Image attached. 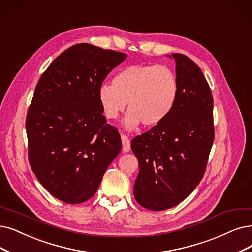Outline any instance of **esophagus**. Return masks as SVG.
<instances>
[{
    "instance_id": "esophagus-1",
    "label": "esophagus",
    "mask_w": 252,
    "mask_h": 252,
    "mask_svg": "<svg viewBox=\"0 0 252 252\" xmlns=\"http://www.w3.org/2000/svg\"><path fill=\"white\" fill-rule=\"evenodd\" d=\"M121 139H122V144H123V152H129L130 151V140H129V138L126 136V135H124V134H122L121 135Z\"/></svg>"
}]
</instances>
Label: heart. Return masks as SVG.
I'll list each match as a JSON object with an SVG mask.
<instances>
[{
	"mask_svg": "<svg viewBox=\"0 0 252 252\" xmlns=\"http://www.w3.org/2000/svg\"><path fill=\"white\" fill-rule=\"evenodd\" d=\"M179 95V82L172 69L160 65H130L114 77L113 84L98 88V100L103 115L116 120L127 106L123 120L126 130L140 124L154 127L174 110Z\"/></svg>",
	"mask_w": 252,
	"mask_h": 252,
	"instance_id": "b5f03b06",
	"label": "heart"
}]
</instances>
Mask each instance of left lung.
Returning <instances> with one entry per match:
<instances>
[{
    "instance_id": "left-lung-1",
    "label": "left lung",
    "mask_w": 252,
    "mask_h": 252,
    "mask_svg": "<svg viewBox=\"0 0 252 252\" xmlns=\"http://www.w3.org/2000/svg\"><path fill=\"white\" fill-rule=\"evenodd\" d=\"M167 57L176 63V106L162 123L131 142L139 166L133 194L140 206L153 211L173 208L192 192L214 140L213 98L203 72L185 55Z\"/></svg>"
}]
</instances>
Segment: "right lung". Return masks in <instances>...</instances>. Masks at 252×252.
Instances as JSON below:
<instances>
[{
    "instance_id": "1",
    "label": "right lung",
    "mask_w": 252,
    "mask_h": 252,
    "mask_svg": "<svg viewBox=\"0 0 252 252\" xmlns=\"http://www.w3.org/2000/svg\"><path fill=\"white\" fill-rule=\"evenodd\" d=\"M126 58L79 43L60 55L36 86L26 121L29 161L41 185L66 204L91 198L122 149L97 93Z\"/></svg>"
}]
</instances>
